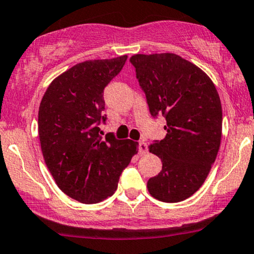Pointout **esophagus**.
Wrapping results in <instances>:
<instances>
[{"mask_svg": "<svg viewBox=\"0 0 254 254\" xmlns=\"http://www.w3.org/2000/svg\"><path fill=\"white\" fill-rule=\"evenodd\" d=\"M147 152H148L147 142L144 141V140H142V141H139V153L142 156V154H146Z\"/></svg>", "mask_w": 254, "mask_h": 254, "instance_id": "esophagus-1", "label": "esophagus"}]
</instances>
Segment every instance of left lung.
<instances>
[{
  "mask_svg": "<svg viewBox=\"0 0 254 254\" xmlns=\"http://www.w3.org/2000/svg\"><path fill=\"white\" fill-rule=\"evenodd\" d=\"M130 63L153 116L166 119L165 138L148 146L163 168L147 182L158 201L193 195L209 175L222 136V107L210 77L175 53L134 55Z\"/></svg>",
  "mask_w": 254,
  "mask_h": 254,
  "instance_id": "8db88e82",
  "label": "left lung"
}]
</instances>
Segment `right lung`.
Returning <instances> with one entry per match:
<instances>
[{"instance_id":"1","label":"right lung","mask_w":254,"mask_h":254,"mask_svg":"<svg viewBox=\"0 0 254 254\" xmlns=\"http://www.w3.org/2000/svg\"><path fill=\"white\" fill-rule=\"evenodd\" d=\"M127 56L73 65L51 82L39 107L41 152L56 184L85 204L102 202L118 188L120 175L138 153L139 144L103 138V90L121 71Z\"/></svg>"}]
</instances>
